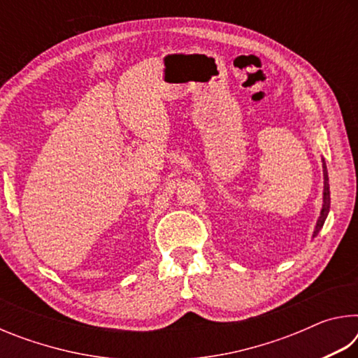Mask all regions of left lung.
Listing matches in <instances>:
<instances>
[{
  "label": "left lung",
  "mask_w": 358,
  "mask_h": 358,
  "mask_svg": "<svg viewBox=\"0 0 358 358\" xmlns=\"http://www.w3.org/2000/svg\"><path fill=\"white\" fill-rule=\"evenodd\" d=\"M322 169H324V203H322V210H320V216L316 222V229H314L313 237H316L319 234V230L322 229L324 222L327 220V215L330 211V186H329V172H327V166L325 161L322 159Z\"/></svg>",
  "instance_id": "left-lung-1"
}]
</instances>
